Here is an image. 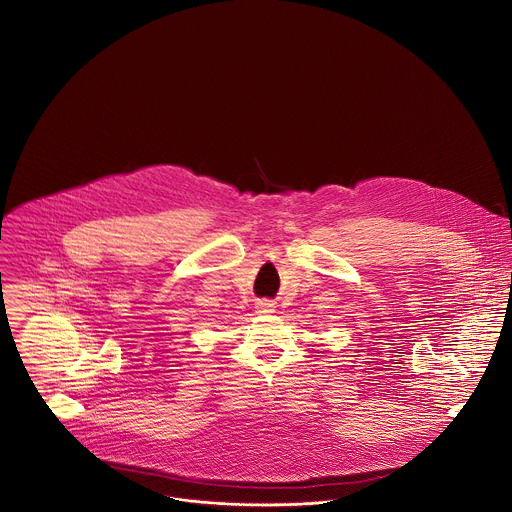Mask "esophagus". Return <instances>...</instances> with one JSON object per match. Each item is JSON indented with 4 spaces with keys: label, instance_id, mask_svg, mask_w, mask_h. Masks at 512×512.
Masks as SVG:
<instances>
[{
    "label": "esophagus",
    "instance_id": "1",
    "mask_svg": "<svg viewBox=\"0 0 512 512\" xmlns=\"http://www.w3.org/2000/svg\"><path fill=\"white\" fill-rule=\"evenodd\" d=\"M256 311L258 313H272L274 311V303L268 301V299H262L256 303Z\"/></svg>",
    "mask_w": 512,
    "mask_h": 512
}]
</instances>
